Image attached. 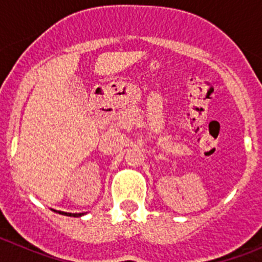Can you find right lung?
<instances>
[{"label": "right lung", "instance_id": "add662e5", "mask_svg": "<svg viewBox=\"0 0 262 262\" xmlns=\"http://www.w3.org/2000/svg\"><path fill=\"white\" fill-rule=\"evenodd\" d=\"M53 211H56V210H53ZM61 215H66V216H75V217H80L82 215H85V212H80V214H72V212H64V211H56Z\"/></svg>", "mask_w": 262, "mask_h": 262}]
</instances>
